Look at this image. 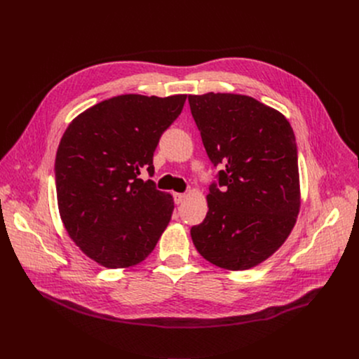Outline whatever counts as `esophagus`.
<instances>
[{"mask_svg":"<svg viewBox=\"0 0 359 359\" xmlns=\"http://www.w3.org/2000/svg\"><path fill=\"white\" fill-rule=\"evenodd\" d=\"M173 198H175V203H176V204H180V203L184 201L186 194H184V193H173Z\"/></svg>","mask_w":359,"mask_h":359,"instance_id":"obj_1","label":"esophagus"}]
</instances>
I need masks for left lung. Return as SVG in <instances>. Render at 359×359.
<instances>
[{
	"label": "left lung",
	"mask_w": 359,
	"mask_h": 359,
	"mask_svg": "<svg viewBox=\"0 0 359 359\" xmlns=\"http://www.w3.org/2000/svg\"><path fill=\"white\" fill-rule=\"evenodd\" d=\"M200 136L219 172L208 194L206 219L190 230L212 264L248 270L290 236L301 204L297 143L283 114L236 93L189 95Z\"/></svg>",
	"instance_id": "1"
}]
</instances>
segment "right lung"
<instances>
[{"label":"right lung","instance_id":"1","mask_svg":"<svg viewBox=\"0 0 359 359\" xmlns=\"http://www.w3.org/2000/svg\"><path fill=\"white\" fill-rule=\"evenodd\" d=\"M184 100L119 95L67 128L55 159L58 209L69 237L97 264L125 269L143 262L168 227L173 197L139 175L155 170L153 153Z\"/></svg>","mask_w":359,"mask_h":359}]
</instances>
